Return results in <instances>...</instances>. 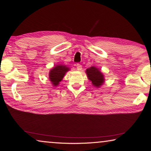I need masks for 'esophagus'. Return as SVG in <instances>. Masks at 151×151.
Segmentation results:
<instances>
[{
	"mask_svg": "<svg viewBox=\"0 0 151 151\" xmlns=\"http://www.w3.org/2000/svg\"><path fill=\"white\" fill-rule=\"evenodd\" d=\"M82 65H81V64L79 63H77L76 64V69L78 70H82Z\"/></svg>",
	"mask_w": 151,
	"mask_h": 151,
	"instance_id": "1",
	"label": "esophagus"
}]
</instances>
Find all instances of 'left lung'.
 I'll return each instance as SVG.
<instances>
[{"label":"left lung","instance_id":"left-lung-1","mask_svg":"<svg viewBox=\"0 0 151 151\" xmlns=\"http://www.w3.org/2000/svg\"><path fill=\"white\" fill-rule=\"evenodd\" d=\"M88 79L91 82L92 85L96 88H99L103 84L104 77L102 73L95 67L92 66L86 70Z\"/></svg>","mask_w":151,"mask_h":151}]
</instances>
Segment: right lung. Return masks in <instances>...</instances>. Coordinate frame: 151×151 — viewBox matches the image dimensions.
<instances>
[{"label":"right lung","mask_w":151,"mask_h":151,"mask_svg":"<svg viewBox=\"0 0 151 151\" xmlns=\"http://www.w3.org/2000/svg\"><path fill=\"white\" fill-rule=\"evenodd\" d=\"M69 70V67L63 65H57L50 70L49 79L54 86H58L65 73Z\"/></svg>","instance_id":"add662e5"}]
</instances>
